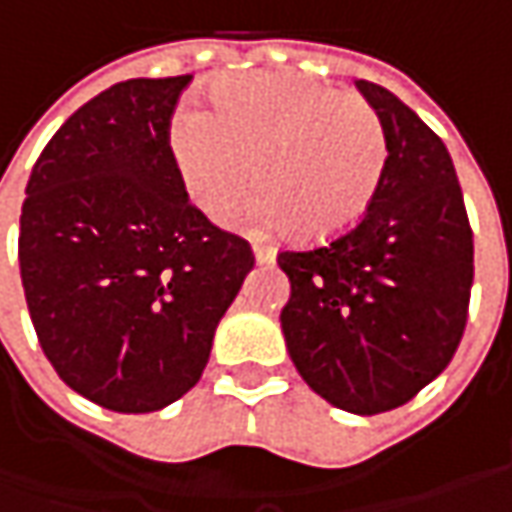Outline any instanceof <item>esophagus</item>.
Returning a JSON list of instances; mask_svg holds the SVG:
<instances>
[{
	"label": "esophagus",
	"mask_w": 512,
	"mask_h": 512,
	"mask_svg": "<svg viewBox=\"0 0 512 512\" xmlns=\"http://www.w3.org/2000/svg\"><path fill=\"white\" fill-rule=\"evenodd\" d=\"M253 256H256L259 265H270V262L276 259V250L270 245H259V242H256V245H253Z\"/></svg>",
	"instance_id": "esophagus-1"
}]
</instances>
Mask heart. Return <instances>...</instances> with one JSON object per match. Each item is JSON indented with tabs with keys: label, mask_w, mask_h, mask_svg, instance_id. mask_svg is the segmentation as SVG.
Returning a JSON list of instances; mask_svg holds the SVG:
<instances>
[{
	"label": "heart",
	"mask_w": 512,
	"mask_h": 512,
	"mask_svg": "<svg viewBox=\"0 0 512 512\" xmlns=\"http://www.w3.org/2000/svg\"><path fill=\"white\" fill-rule=\"evenodd\" d=\"M210 105L179 108L168 128L170 162L193 205L216 210L250 170L259 185L219 213L230 225H290L302 242H330L362 222L387 165L382 116L367 99L256 70L222 79Z\"/></svg>",
	"instance_id": "1"
}]
</instances>
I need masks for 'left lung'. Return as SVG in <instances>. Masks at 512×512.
<instances>
[{
	"mask_svg": "<svg viewBox=\"0 0 512 512\" xmlns=\"http://www.w3.org/2000/svg\"><path fill=\"white\" fill-rule=\"evenodd\" d=\"M382 116L387 165L362 222L325 245L282 250V333L325 402L376 416L450 364L473 285V230L444 142L399 96L359 79Z\"/></svg>",
	"mask_w": 512,
	"mask_h": 512,
	"instance_id": "left-lung-1",
	"label": "left lung"
}]
</instances>
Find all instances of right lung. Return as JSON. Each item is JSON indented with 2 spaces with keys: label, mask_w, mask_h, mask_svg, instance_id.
<instances>
[{
  "label": "right lung",
  "mask_w": 512,
  "mask_h": 512,
  "mask_svg": "<svg viewBox=\"0 0 512 512\" xmlns=\"http://www.w3.org/2000/svg\"><path fill=\"white\" fill-rule=\"evenodd\" d=\"M193 76L128 79L53 133L30 170L19 270L59 379L99 407L153 413L202 379L253 270L242 236L187 202L168 153Z\"/></svg>",
  "instance_id": "obj_1"
}]
</instances>
